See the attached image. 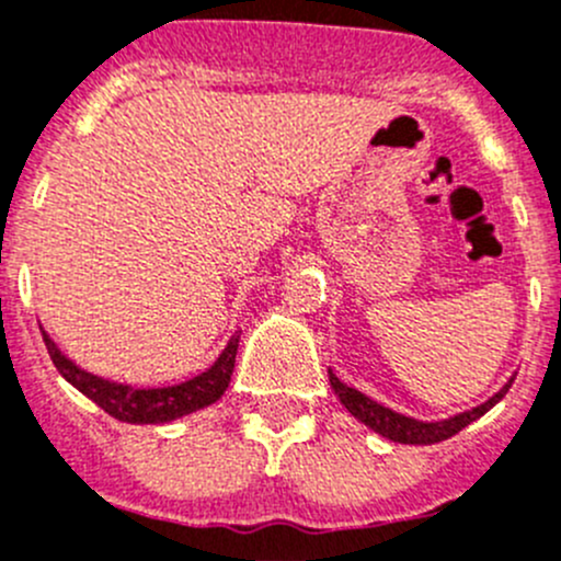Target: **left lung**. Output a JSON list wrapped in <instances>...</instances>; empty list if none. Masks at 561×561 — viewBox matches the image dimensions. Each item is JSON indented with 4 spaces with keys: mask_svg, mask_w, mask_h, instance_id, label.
Instances as JSON below:
<instances>
[{
    "mask_svg": "<svg viewBox=\"0 0 561 561\" xmlns=\"http://www.w3.org/2000/svg\"><path fill=\"white\" fill-rule=\"evenodd\" d=\"M330 386H333V391L339 393L341 404H344V408L350 410L355 419H360L366 426H371L375 432H380L382 437H388V440H397V444L430 446V444H440V440H446V437L457 435V432L466 430L471 421H477L479 415L488 413V410L493 408V404L499 402L506 391H510L512 380L506 382V386L501 388L493 399H488L484 404H479V408L466 410V413L455 415V419H449V421H430V424H426V421L408 419V415H399V413H393V410L382 408V404H377L375 399H369L366 393L344 386V382H341L333 371H330Z\"/></svg>",
    "mask_w": 561,
    "mask_h": 561,
    "instance_id": "1",
    "label": "left lung"
}]
</instances>
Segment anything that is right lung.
<instances>
[{
  "label": "right lung",
  "instance_id": "right-lung-1",
  "mask_svg": "<svg viewBox=\"0 0 561 561\" xmlns=\"http://www.w3.org/2000/svg\"><path fill=\"white\" fill-rule=\"evenodd\" d=\"M46 350L51 355V364L57 366L62 377L71 382L77 391L84 397L93 399L104 413H110L117 421H129V424H168V421L181 419L186 413L206 408V404L217 402L226 393L228 382H231L233 364H237V350H239V333L231 335L228 346L222 355L217 357L215 366L206 369L204 375L192 377V380L181 382V386L170 388H129L117 386V382L101 380V377L88 375L79 366H73L55 341L44 333Z\"/></svg>",
  "mask_w": 561,
  "mask_h": 561
}]
</instances>
